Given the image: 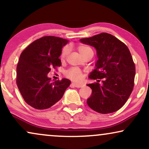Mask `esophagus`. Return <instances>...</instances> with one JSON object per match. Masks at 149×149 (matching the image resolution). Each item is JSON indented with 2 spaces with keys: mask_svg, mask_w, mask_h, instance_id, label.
Wrapping results in <instances>:
<instances>
[{
  "mask_svg": "<svg viewBox=\"0 0 149 149\" xmlns=\"http://www.w3.org/2000/svg\"><path fill=\"white\" fill-rule=\"evenodd\" d=\"M72 85H73V86H74V87H78V88H80V87H82V84L75 83V82H73Z\"/></svg>",
  "mask_w": 149,
  "mask_h": 149,
  "instance_id": "34e87169",
  "label": "esophagus"
}]
</instances>
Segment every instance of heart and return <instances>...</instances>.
I'll list each match as a JSON object with an SVG mask.
<instances>
[{"label": "heart", "instance_id": "obj_1", "mask_svg": "<svg viewBox=\"0 0 149 149\" xmlns=\"http://www.w3.org/2000/svg\"><path fill=\"white\" fill-rule=\"evenodd\" d=\"M78 51L80 53L82 56L88 53L89 51H92V48H89V46H85V45H80L78 47ZM69 49L68 47H65L63 49L61 54V58L64 59L67 56L68 53H69ZM67 76L69 77V78L72 79L73 80H80L82 78V73L80 72L79 69H76V68H71L67 72Z\"/></svg>", "mask_w": 149, "mask_h": 149}]
</instances>
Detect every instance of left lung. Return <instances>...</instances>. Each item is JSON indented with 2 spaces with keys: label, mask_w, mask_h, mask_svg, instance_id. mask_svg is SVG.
<instances>
[{
  "label": "left lung",
  "mask_w": 149,
  "mask_h": 149,
  "mask_svg": "<svg viewBox=\"0 0 149 149\" xmlns=\"http://www.w3.org/2000/svg\"><path fill=\"white\" fill-rule=\"evenodd\" d=\"M82 44L94 47L98 60L89 78L96 82L87 84L92 94L89 107L101 114L119 110L126 103L134 87L135 66L128 48L114 36L103 33L80 39ZM102 83H99V79Z\"/></svg>",
  "instance_id": "8db88e82"
}]
</instances>
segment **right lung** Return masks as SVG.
<instances>
[{
	"label": "right lung",
	"mask_w": 149,
	"mask_h": 149,
	"mask_svg": "<svg viewBox=\"0 0 149 149\" xmlns=\"http://www.w3.org/2000/svg\"><path fill=\"white\" fill-rule=\"evenodd\" d=\"M69 40L53 36L37 39L23 51L17 67V84L28 105L37 110L48 109L58 102L71 84L67 78L51 82L48 73L60 67L62 48Z\"/></svg>",
	"instance_id": "right-lung-1"
}]
</instances>
